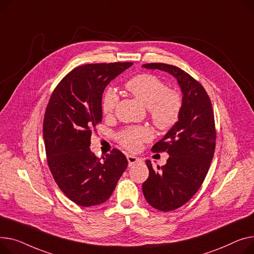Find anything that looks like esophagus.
I'll return each mask as SVG.
<instances>
[{
	"label": "esophagus",
	"instance_id": "obj_1",
	"mask_svg": "<svg viewBox=\"0 0 254 254\" xmlns=\"http://www.w3.org/2000/svg\"><path fill=\"white\" fill-rule=\"evenodd\" d=\"M127 160H128L129 166H132V165H134V164L138 163L140 161V158L135 157V156H133V155H127Z\"/></svg>",
	"mask_w": 254,
	"mask_h": 254
}]
</instances>
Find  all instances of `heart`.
<instances>
[{
  "instance_id": "1",
  "label": "heart",
  "mask_w": 254,
  "mask_h": 254,
  "mask_svg": "<svg viewBox=\"0 0 254 254\" xmlns=\"http://www.w3.org/2000/svg\"><path fill=\"white\" fill-rule=\"evenodd\" d=\"M127 91L148 108L154 124L161 130L172 128L180 120L183 100L181 94L169 90L160 78L151 73H142L130 79L125 85ZM119 101L115 89L108 88L103 92L101 110L104 115H111ZM148 128L137 127L125 130L120 137L121 142L130 150H136L143 140L152 137Z\"/></svg>"
}]
</instances>
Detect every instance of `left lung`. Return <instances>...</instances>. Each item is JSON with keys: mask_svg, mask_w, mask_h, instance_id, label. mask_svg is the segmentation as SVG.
I'll return each instance as SVG.
<instances>
[{"mask_svg": "<svg viewBox=\"0 0 254 254\" xmlns=\"http://www.w3.org/2000/svg\"><path fill=\"white\" fill-rule=\"evenodd\" d=\"M142 67L170 73L183 95L180 120L152 147L153 152H166L167 163L154 168L146 160L150 175L142 184L148 204L161 211H171L191 199L209 170L215 150L214 115L203 86L185 70L166 64H146Z\"/></svg>", "mask_w": 254, "mask_h": 254, "instance_id": "obj_1", "label": "left lung"}]
</instances>
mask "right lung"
<instances>
[{"instance_id": "add662e5", "label": "right lung", "mask_w": 254, "mask_h": 254, "mask_svg": "<svg viewBox=\"0 0 254 254\" xmlns=\"http://www.w3.org/2000/svg\"><path fill=\"white\" fill-rule=\"evenodd\" d=\"M132 63L85 64L72 69L53 91L43 123L50 171L64 195L82 207L110 199L128 161L119 150L102 159L90 150L92 128L102 120L104 89Z\"/></svg>"}]
</instances>
